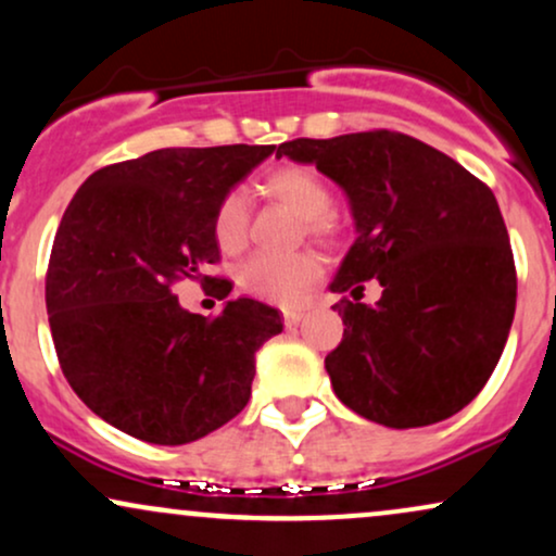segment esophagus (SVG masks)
I'll return each instance as SVG.
<instances>
[{
    "label": "esophagus",
    "instance_id": "esophagus-1",
    "mask_svg": "<svg viewBox=\"0 0 556 556\" xmlns=\"http://www.w3.org/2000/svg\"><path fill=\"white\" fill-rule=\"evenodd\" d=\"M282 316H285L287 327H298V324L305 318V311H300V308H285Z\"/></svg>",
    "mask_w": 556,
    "mask_h": 556
}]
</instances>
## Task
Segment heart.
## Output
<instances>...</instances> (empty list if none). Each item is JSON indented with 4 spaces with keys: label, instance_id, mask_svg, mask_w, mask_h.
<instances>
[{
    "label": "heart",
    "instance_id": "heart-1",
    "mask_svg": "<svg viewBox=\"0 0 556 556\" xmlns=\"http://www.w3.org/2000/svg\"><path fill=\"white\" fill-rule=\"evenodd\" d=\"M266 190L305 219V232L316 238H331L337 232L331 219L329 185L305 167H279L266 177ZM251 203L240 188L227 190L214 208L212 232L222 251L235 253L245 245ZM324 274L321 258L314 251L298 253H256L242 261L238 282L251 295L274 303H298Z\"/></svg>",
    "mask_w": 556,
    "mask_h": 556
}]
</instances>
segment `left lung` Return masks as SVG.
<instances>
[{
    "instance_id": "8db88e82",
    "label": "left lung",
    "mask_w": 556,
    "mask_h": 556,
    "mask_svg": "<svg viewBox=\"0 0 556 556\" xmlns=\"http://www.w3.org/2000/svg\"><path fill=\"white\" fill-rule=\"evenodd\" d=\"M316 164L350 201L355 242L331 279L344 334L324 361L350 410L418 429L455 416L502 358L518 277L500 203L463 164L402 132L298 138L277 159ZM376 278L382 298L359 303Z\"/></svg>"
}]
</instances>
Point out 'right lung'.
Segmentation results:
<instances>
[{"mask_svg": "<svg viewBox=\"0 0 556 556\" xmlns=\"http://www.w3.org/2000/svg\"><path fill=\"white\" fill-rule=\"evenodd\" d=\"M274 149H159L93 172L70 201L47 271L49 327L70 387L114 429L177 446L248 405L279 311L238 298L198 316L172 282L219 258L216 203Z\"/></svg>", "mask_w": 556, "mask_h": 556, "instance_id": "1", "label": "right lung"}]
</instances>
